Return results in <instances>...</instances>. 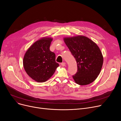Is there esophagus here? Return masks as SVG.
I'll list each match as a JSON object with an SVG mask.
<instances>
[{
    "label": "esophagus",
    "mask_w": 121,
    "mask_h": 121,
    "mask_svg": "<svg viewBox=\"0 0 121 121\" xmlns=\"http://www.w3.org/2000/svg\"><path fill=\"white\" fill-rule=\"evenodd\" d=\"M61 65L62 66H66V63L65 62H62L61 63Z\"/></svg>",
    "instance_id": "34e87169"
}]
</instances>
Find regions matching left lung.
I'll return each instance as SVG.
<instances>
[{
	"instance_id": "1",
	"label": "left lung",
	"mask_w": 121,
	"mask_h": 121,
	"mask_svg": "<svg viewBox=\"0 0 121 121\" xmlns=\"http://www.w3.org/2000/svg\"><path fill=\"white\" fill-rule=\"evenodd\" d=\"M64 41L77 63L78 71L73 78L80 85L89 84L99 75L103 56L97 44L84 36L66 37Z\"/></svg>"
}]
</instances>
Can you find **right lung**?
<instances>
[{
  "mask_svg": "<svg viewBox=\"0 0 121 121\" xmlns=\"http://www.w3.org/2000/svg\"><path fill=\"white\" fill-rule=\"evenodd\" d=\"M52 38H43L35 42L26 51L23 60V67L29 77L38 82L47 81L59 65L55 54L49 49Z\"/></svg>",
  "mask_w": 121,
  "mask_h": 121,
  "instance_id": "add662e5",
  "label": "right lung"
}]
</instances>
